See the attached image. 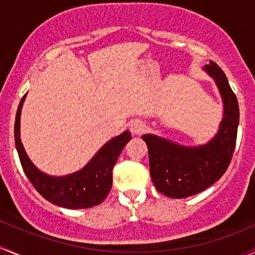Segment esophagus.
Returning a JSON list of instances; mask_svg holds the SVG:
<instances>
[{"label":"esophagus","instance_id":"1","mask_svg":"<svg viewBox=\"0 0 255 255\" xmlns=\"http://www.w3.org/2000/svg\"><path fill=\"white\" fill-rule=\"evenodd\" d=\"M130 132L133 134H141L145 130V123L139 121V120H134V121L130 122Z\"/></svg>","mask_w":255,"mask_h":255}]
</instances>
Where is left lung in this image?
I'll use <instances>...</instances> for the list:
<instances>
[{"mask_svg": "<svg viewBox=\"0 0 255 255\" xmlns=\"http://www.w3.org/2000/svg\"><path fill=\"white\" fill-rule=\"evenodd\" d=\"M203 70L214 80L223 100L219 129L208 142L186 146L155 134H144L149 150L150 175L156 189L170 198H185L203 191L228 169L235 150L240 121L239 103L223 70L209 61Z\"/></svg>", "mask_w": 255, "mask_h": 255, "instance_id": "obj_1", "label": "left lung"}]
</instances>
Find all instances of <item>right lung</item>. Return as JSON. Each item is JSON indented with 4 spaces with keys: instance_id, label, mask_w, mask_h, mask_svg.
<instances>
[{
    "instance_id": "add662e5",
    "label": "right lung",
    "mask_w": 255,
    "mask_h": 255,
    "mask_svg": "<svg viewBox=\"0 0 255 255\" xmlns=\"http://www.w3.org/2000/svg\"><path fill=\"white\" fill-rule=\"evenodd\" d=\"M26 94L20 100L14 125V138L23 169L40 194L55 206L82 209L98 206L105 200L113 185V169L123 147L132 139L128 130L103 145L83 168L68 175H49L40 170L25 151L20 139V115Z\"/></svg>"
}]
</instances>
